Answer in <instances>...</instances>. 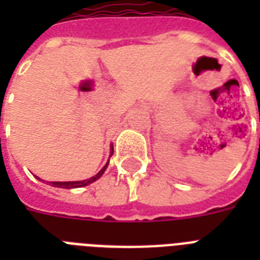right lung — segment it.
Here are the masks:
<instances>
[{
    "instance_id": "right-lung-1",
    "label": "right lung",
    "mask_w": 260,
    "mask_h": 260,
    "mask_svg": "<svg viewBox=\"0 0 260 260\" xmlns=\"http://www.w3.org/2000/svg\"><path fill=\"white\" fill-rule=\"evenodd\" d=\"M113 155V147L111 145V155H109V157ZM109 164V159L108 161L105 163V166L101 168L99 172H97L94 176H92V178L89 179H85V180H80V181H48L52 187H57V188H67V189H72V188H81V187H85V185H89L90 183H93V181H96L97 179H100L101 176H103V174L105 172V170H107V167H108ZM40 179V178H39Z\"/></svg>"
}]
</instances>
